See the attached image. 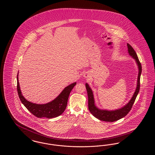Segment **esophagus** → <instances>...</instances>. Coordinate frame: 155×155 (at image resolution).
I'll list each match as a JSON object with an SVG mask.
<instances>
[{"label": "esophagus", "instance_id": "1", "mask_svg": "<svg viewBox=\"0 0 155 155\" xmlns=\"http://www.w3.org/2000/svg\"><path fill=\"white\" fill-rule=\"evenodd\" d=\"M85 77L86 78H88V77H89V75H88V74H87V75H85Z\"/></svg>", "mask_w": 155, "mask_h": 155}]
</instances>
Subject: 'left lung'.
Returning a JSON list of instances; mask_svg holds the SVG:
<instances>
[{"label": "left lung", "instance_id": "1", "mask_svg": "<svg viewBox=\"0 0 155 155\" xmlns=\"http://www.w3.org/2000/svg\"><path fill=\"white\" fill-rule=\"evenodd\" d=\"M128 51L129 54L132 56L135 60L137 66L138 67V75L137 80V85L135 91L133 95L132 98L129 101V102L125 105L124 107L115 110H101L98 109L95 104L94 97L93 92L91 88L89 87L87 83L85 84V87L87 91V94L88 96V108L91 113L96 118L104 121L108 122H113L118 120L121 118H123L131 110L133 104L134 103L135 99L138 94L140 88V77L141 72H142V66L140 64V61L138 59V56L135 51L134 50L133 47L128 44H127Z\"/></svg>", "mask_w": 155, "mask_h": 155}]
</instances>
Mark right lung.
<instances>
[{"label": "right lung", "mask_w": 155, "mask_h": 155, "mask_svg": "<svg viewBox=\"0 0 155 155\" xmlns=\"http://www.w3.org/2000/svg\"><path fill=\"white\" fill-rule=\"evenodd\" d=\"M18 77L17 74V89L19 98L21 103L25 106V107L32 114H34L35 116L38 118L46 117L52 118L58 117L60 115H61L65 110L69 95L71 90L77 84L76 82H74L66 87L59 94V96L51 102L39 104L28 101L22 96Z\"/></svg>", "instance_id": "right-lung-1"}]
</instances>
